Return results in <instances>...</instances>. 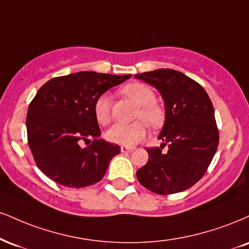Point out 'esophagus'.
<instances>
[{
	"instance_id": "34e87169",
	"label": "esophagus",
	"mask_w": 249,
	"mask_h": 249,
	"mask_svg": "<svg viewBox=\"0 0 249 249\" xmlns=\"http://www.w3.org/2000/svg\"><path fill=\"white\" fill-rule=\"evenodd\" d=\"M133 147H130V146H122L121 147V151L123 153H130V152L133 151Z\"/></svg>"
}]
</instances>
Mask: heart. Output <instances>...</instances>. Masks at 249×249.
<instances>
[{"mask_svg": "<svg viewBox=\"0 0 249 249\" xmlns=\"http://www.w3.org/2000/svg\"><path fill=\"white\" fill-rule=\"evenodd\" d=\"M122 94L138 104V121L133 124H116L107 131V139L123 146H133L142 142L147 133V123L151 127H160L164 122V109L155 101L153 89L140 82H132L122 88ZM94 116L98 124L107 125L111 121V103L109 96L103 94L96 98Z\"/></svg>", "mask_w": 249, "mask_h": 249, "instance_id": "obj_1", "label": "heart"}]
</instances>
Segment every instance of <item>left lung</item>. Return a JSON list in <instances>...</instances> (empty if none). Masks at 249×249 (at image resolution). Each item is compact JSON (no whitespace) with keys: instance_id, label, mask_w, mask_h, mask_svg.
I'll return each mask as SVG.
<instances>
[{"instance_id":"1","label":"left lung","mask_w":249,"mask_h":249,"mask_svg":"<svg viewBox=\"0 0 249 249\" xmlns=\"http://www.w3.org/2000/svg\"><path fill=\"white\" fill-rule=\"evenodd\" d=\"M160 91L166 121L160 147H147L148 161L137 172L146 189L170 195L189 189L204 176L219 143V131L208 92L198 82L174 70L134 75ZM168 145L167 152H162Z\"/></svg>"}]
</instances>
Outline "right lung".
I'll use <instances>...</instances> for the list:
<instances>
[{
	"label": "right lung",
	"mask_w": 249,
	"mask_h": 249,
	"mask_svg": "<svg viewBox=\"0 0 249 249\" xmlns=\"http://www.w3.org/2000/svg\"><path fill=\"white\" fill-rule=\"evenodd\" d=\"M130 77L79 71L53 77L40 87L29 106L26 131L35 162L45 175L70 188H85L103 178L121 147L98 139L94 103Z\"/></svg>",
	"instance_id": "1"
}]
</instances>
